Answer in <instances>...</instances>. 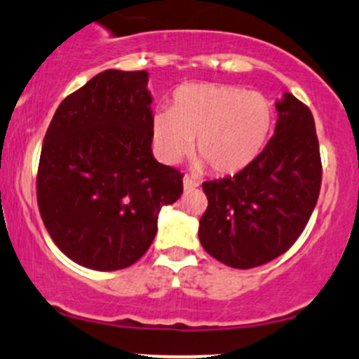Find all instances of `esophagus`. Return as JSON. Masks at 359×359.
Instances as JSON below:
<instances>
[{"label":"esophagus","mask_w":359,"mask_h":359,"mask_svg":"<svg viewBox=\"0 0 359 359\" xmlns=\"http://www.w3.org/2000/svg\"><path fill=\"white\" fill-rule=\"evenodd\" d=\"M196 187H198V183H196L195 180H191L190 176H184V178H183V188H184V190H187V191L195 190Z\"/></svg>","instance_id":"1"}]
</instances>
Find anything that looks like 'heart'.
I'll list each match as a JSON object with an SVG mask.
<instances>
[{
    "mask_svg": "<svg viewBox=\"0 0 359 359\" xmlns=\"http://www.w3.org/2000/svg\"><path fill=\"white\" fill-rule=\"evenodd\" d=\"M275 108L264 95L213 83L183 84L171 108L154 115L152 137L159 158L175 164L195 139L198 164L231 175L255 161L273 127Z\"/></svg>",
    "mask_w": 359,
    "mask_h": 359,
    "instance_id": "heart-1",
    "label": "heart"
}]
</instances>
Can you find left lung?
<instances>
[{"label":"left lung","mask_w":359,"mask_h":359,"mask_svg":"<svg viewBox=\"0 0 359 359\" xmlns=\"http://www.w3.org/2000/svg\"><path fill=\"white\" fill-rule=\"evenodd\" d=\"M276 110L275 135L249 166L201 184L208 207L200 243L231 268H256L287 252L319 198L322 164L312 111L292 93L276 102Z\"/></svg>","instance_id":"left-lung-1"}]
</instances>
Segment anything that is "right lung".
<instances>
[{
  "instance_id": "right-lung-1",
  "label": "right lung",
  "mask_w": 359,
  "mask_h": 359,
  "mask_svg": "<svg viewBox=\"0 0 359 359\" xmlns=\"http://www.w3.org/2000/svg\"><path fill=\"white\" fill-rule=\"evenodd\" d=\"M146 71L107 69L71 93L43 137L37 201L55 245L74 263L115 271L139 261L183 175L152 156Z\"/></svg>"
}]
</instances>
